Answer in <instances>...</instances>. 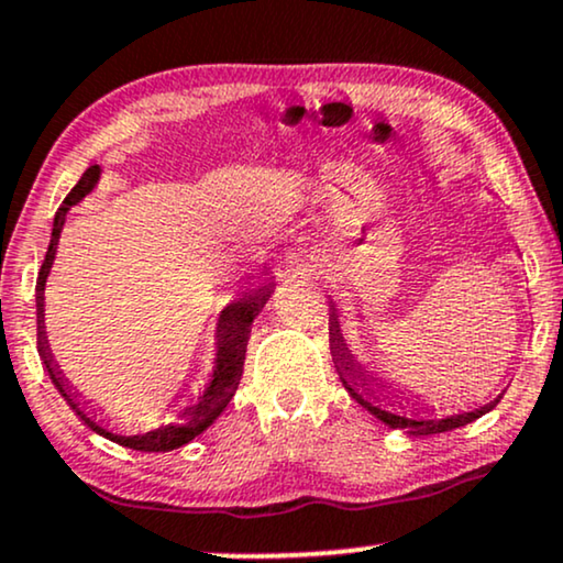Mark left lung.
Instances as JSON below:
<instances>
[{"mask_svg": "<svg viewBox=\"0 0 563 563\" xmlns=\"http://www.w3.org/2000/svg\"><path fill=\"white\" fill-rule=\"evenodd\" d=\"M330 351L334 355V366H338V374H340V382H343V387L351 393V397L358 405H364L368 412H374L376 418H379L382 423H387L389 429H400V431H408L412 437H431V433H444V431H452V429H460V426H467L473 423L475 418L486 416L488 410L496 408V402H499V397L496 400H490L488 405H483V408H475L471 412H457V416H446V418H405V416H397L393 410H384L379 405V397H376V389L372 387L374 376H368L364 368L353 364V355L347 353V347L343 343V334H340V324H338V317H334L332 311V322H330Z\"/></svg>", "mask_w": 563, "mask_h": 563, "instance_id": "left-lung-1", "label": "left lung"}]
</instances>
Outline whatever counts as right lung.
Segmentation results:
<instances>
[{
	"label": "right lung",
	"mask_w": 563,
	"mask_h": 563,
	"mask_svg": "<svg viewBox=\"0 0 563 563\" xmlns=\"http://www.w3.org/2000/svg\"><path fill=\"white\" fill-rule=\"evenodd\" d=\"M98 176H101V168L90 166L85 174L80 176V181L75 184L73 191L64 197L62 208L56 210L54 216V229H52V244H48L46 260L41 265L38 273V283H35V309H38V353L44 358V366L48 376H52L54 387L59 389V395L67 400L69 408L75 410V416H80V421L92 429L101 437L117 441V444L130 446V450L137 452H170L179 450V446L189 444L191 439L199 437L208 426L216 423V418L225 410V405L231 402V397L236 395L241 374H244V355H246V343L249 334H252V322L254 317L260 314L262 306L267 303L269 294H273V283L267 286H260L257 290H252L246 298H241L236 303H229L223 309V314L218 319V330H216V340H218V353H216V372H212V379L205 389L202 397L195 405H189L187 410L181 412L179 421L161 426V429L147 431V433H137V437H119L106 429V426L98 421L92 412L85 408V402L77 400V395L69 389V384H64V376L59 372V366L54 364V355L48 351V340H46V330H44V286L48 269L54 265V254H56V244H59V233L64 225V216L73 205L80 202L85 195H90L92 187L98 184Z\"/></svg>",
	"instance_id": "right-lung-1"
}]
</instances>
